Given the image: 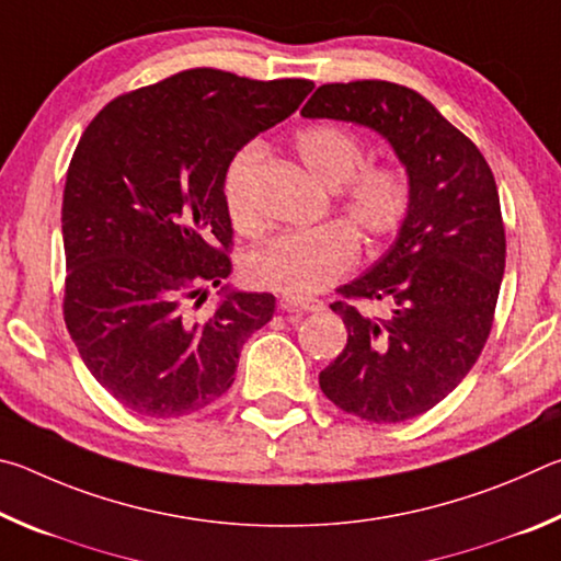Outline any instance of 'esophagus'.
<instances>
[{"instance_id": "1", "label": "esophagus", "mask_w": 561, "mask_h": 561, "mask_svg": "<svg viewBox=\"0 0 561 561\" xmlns=\"http://www.w3.org/2000/svg\"><path fill=\"white\" fill-rule=\"evenodd\" d=\"M282 307L297 309V311H324V301L311 299V297H289V294H284Z\"/></svg>"}]
</instances>
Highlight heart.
Segmentation results:
<instances>
[{"label":"heart","mask_w":561,"mask_h":561,"mask_svg":"<svg viewBox=\"0 0 561 561\" xmlns=\"http://www.w3.org/2000/svg\"><path fill=\"white\" fill-rule=\"evenodd\" d=\"M294 148L311 175L329 187H336L339 213L360 237L378 242L401 230L413 197L411 178L403 165H364V140L354 130L331 123L299 130ZM260 158L257 146H244L237 150L225 173L227 213L242 232L260 227L250 197L252 175ZM350 228L344 222H329L272 237L244 257L247 279L289 297H309L327 289L358 260V240Z\"/></svg>","instance_id":"obj_1"}]
</instances>
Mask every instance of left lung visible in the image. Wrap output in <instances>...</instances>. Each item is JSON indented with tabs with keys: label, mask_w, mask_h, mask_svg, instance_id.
Masks as SVG:
<instances>
[{
	"label": "left lung",
	"mask_w": 561,
	"mask_h": 561,
	"mask_svg": "<svg viewBox=\"0 0 561 561\" xmlns=\"http://www.w3.org/2000/svg\"><path fill=\"white\" fill-rule=\"evenodd\" d=\"M301 116L376 130L411 178V210L391 250L339 289L346 299L391 304V317L331 304L348 339L319 374L341 411L371 423L411 421L468 376L490 336L505 274L495 175L431 101L391 81L324 83Z\"/></svg>",
	"instance_id": "1"
}]
</instances>
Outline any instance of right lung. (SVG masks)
<instances>
[{
    "instance_id": "1",
    "label": "right lung",
    "mask_w": 561,
    "mask_h": 561,
    "mask_svg": "<svg viewBox=\"0 0 561 561\" xmlns=\"http://www.w3.org/2000/svg\"><path fill=\"white\" fill-rule=\"evenodd\" d=\"M307 79L190 69L113 99L66 173L64 321L93 378L133 413L185 415L234 381L240 348L274 314L230 277L225 173L237 150L289 118Z\"/></svg>"
}]
</instances>
